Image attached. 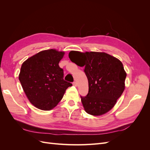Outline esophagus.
<instances>
[{"mask_svg":"<svg viewBox=\"0 0 150 150\" xmlns=\"http://www.w3.org/2000/svg\"><path fill=\"white\" fill-rule=\"evenodd\" d=\"M73 85H74V86H78V83H77L76 81H74V82L73 83Z\"/></svg>","mask_w":150,"mask_h":150,"instance_id":"esophagus-1","label":"esophagus"}]
</instances>
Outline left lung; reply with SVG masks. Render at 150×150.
Returning <instances> with one entry per match:
<instances>
[{
	"mask_svg": "<svg viewBox=\"0 0 150 150\" xmlns=\"http://www.w3.org/2000/svg\"><path fill=\"white\" fill-rule=\"evenodd\" d=\"M69 57L78 66L85 67L89 91L86 96H81L85 111L93 116L110 111L125 89L126 72L122 62L101 52L71 51Z\"/></svg>",
	"mask_w": 150,
	"mask_h": 150,
	"instance_id": "left-lung-1",
	"label": "left lung"
}]
</instances>
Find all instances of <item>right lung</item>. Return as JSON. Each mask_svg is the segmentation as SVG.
Listing matches in <instances>:
<instances>
[{
  "label": "right lung",
  "mask_w": 150,
  "mask_h": 150,
  "mask_svg": "<svg viewBox=\"0 0 150 150\" xmlns=\"http://www.w3.org/2000/svg\"><path fill=\"white\" fill-rule=\"evenodd\" d=\"M65 52L51 49L40 51L22 63L19 79L30 103L39 110L49 111L61 100L68 87L59 62Z\"/></svg>",
  "instance_id": "1"
}]
</instances>
